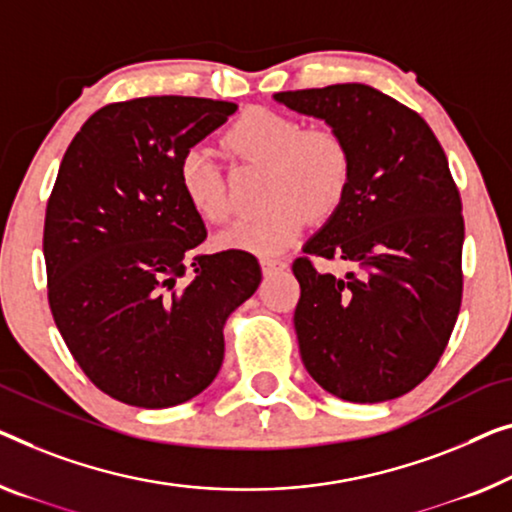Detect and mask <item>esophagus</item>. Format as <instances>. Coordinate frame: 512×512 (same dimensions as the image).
<instances>
[{
	"label": "esophagus",
	"mask_w": 512,
	"mask_h": 512,
	"mask_svg": "<svg viewBox=\"0 0 512 512\" xmlns=\"http://www.w3.org/2000/svg\"><path fill=\"white\" fill-rule=\"evenodd\" d=\"M287 269V262H282V259H262V273L264 276H273V273H280Z\"/></svg>",
	"instance_id": "1"
}]
</instances>
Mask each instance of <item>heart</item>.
<instances>
[{"label":"heart","instance_id":"b5f03b06","mask_svg":"<svg viewBox=\"0 0 512 512\" xmlns=\"http://www.w3.org/2000/svg\"><path fill=\"white\" fill-rule=\"evenodd\" d=\"M225 142L239 158L264 165L259 200L266 204L218 236L223 248L278 255L299 239L310 216L329 218L345 202L352 154L331 128H301L287 114L253 108L234 121ZM177 181L183 200L204 223L230 218L232 202L209 151L188 149L179 160Z\"/></svg>","mask_w":512,"mask_h":512}]
</instances>
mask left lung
Returning a JSON list of instances; mask_svg holds the SVG:
<instances>
[{"mask_svg": "<svg viewBox=\"0 0 512 512\" xmlns=\"http://www.w3.org/2000/svg\"><path fill=\"white\" fill-rule=\"evenodd\" d=\"M273 98L324 119L352 154L345 202L303 253L355 269L335 279L309 257L292 264L305 370L340 400L400 398L434 370L462 303L464 218L444 149L421 114L375 87L347 82Z\"/></svg>", "mask_w": 512, "mask_h": 512, "instance_id": "left-lung-1", "label": "left lung"}]
</instances>
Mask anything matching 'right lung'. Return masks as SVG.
<instances>
[{
	"label": "right lung",
	"mask_w": 512,
	"mask_h": 512,
	"mask_svg": "<svg viewBox=\"0 0 512 512\" xmlns=\"http://www.w3.org/2000/svg\"><path fill=\"white\" fill-rule=\"evenodd\" d=\"M234 112L195 96L110 103L61 160L43 230L48 301L68 352L114 400L165 409L200 395L223 365L227 317L262 280L243 250L197 253L207 227L177 181L181 156Z\"/></svg>",
	"instance_id": "obj_1"
}]
</instances>
